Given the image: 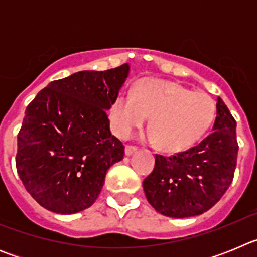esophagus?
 Listing matches in <instances>:
<instances>
[{
	"label": "esophagus",
	"instance_id": "obj_1",
	"mask_svg": "<svg viewBox=\"0 0 257 257\" xmlns=\"http://www.w3.org/2000/svg\"><path fill=\"white\" fill-rule=\"evenodd\" d=\"M136 151H138V148H136V147H133V145H126V147H124V154H126L127 157L133 156Z\"/></svg>",
	"mask_w": 257,
	"mask_h": 257
}]
</instances>
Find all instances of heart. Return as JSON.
Masks as SVG:
<instances>
[{"mask_svg":"<svg viewBox=\"0 0 257 257\" xmlns=\"http://www.w3.org/2000/svg\"><path fill=\"white\" fill-rule=\"evenodd\" d=\"M149 119L147 139L166 152H181L196 144L210 128L215 117L212 97L170 81L142 79L135 92L115 96L109 121L118 138L126 139Z\"/></svg>","mask_w":257,"mask_h":257,"instance_id":"b5f03b06","label":"heart"}]
</instances>
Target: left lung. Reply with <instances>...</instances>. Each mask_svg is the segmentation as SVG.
Wrapping results in <instances>:
<instances>
[{"label":"left lung","mask_w":257,"mask_h":257,"mask_svg":"<svg viewBox=\"0 0 257 257\" xmlns=\"http://www.w3.org/2000/svg\"><path fill=\"white\" fill-rule=\"evenodd\" d=\"M235 119L217 97L212 133L198 145L165 157L156 154L154 169L143 181L145 197L165 216H197L220 201L233 181L238 143Z\"/></svg>","instance_id":"1"}]
</instances>
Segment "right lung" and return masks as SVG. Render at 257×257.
I'll use <instances>...</instances> for the list:
<instances>
[{"label":"right lung","mask_w":257,"mask_h":257,"mask_svg":"<svg viewBox=\"0 0 257 257\" xmlns=\"http://www.w3.org/2000/svg\"><path fill=\"white\" fill-rule=\"evenodd\" d=\"M128 72L127 63L81 70L50 82L27 106L15 162L27 192L46 210L70 215L94 205L109 167L123 158L106 110Z\"/></svg>","instance_id":"obj_1"}]
</instances>
